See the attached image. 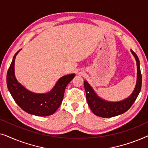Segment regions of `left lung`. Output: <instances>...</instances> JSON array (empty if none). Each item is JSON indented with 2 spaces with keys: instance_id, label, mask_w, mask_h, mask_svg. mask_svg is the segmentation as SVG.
Instances as JSON below:
<instances>
[{
  "instance_id": "8db88e82",
  "label": "left lung",
  "mask_w": 148,
  "mask_h": 148,
  "mask_svg": "<svg viewBox=\"0 0 148 148\" xmlns=\"http://www.w3.org/2000/svg\"><path fill=\"white\" fill-rule=\"evenodd\" d=\"M131 52L137 62V82L135 88L130 96L119 102H110L98 96L88 82L84 81V88L86 99L90 108L94 114L102 118H110L124 113L129 110L136 100L141 91L142 77L141 74L140 64L137 54L131 49Z\"/></svg>"
}]
</instances>
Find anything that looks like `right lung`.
<instances>
[{
    "instance_id": "add662e5",
    "label": "right lung",
    "mask_w": 148,
    "mask_h": 148,
    "mask_svg": "<svg viewBox=\"0 0 148 148\" xmlns=\"http://www.w3.org/2000/svg\"><path fill=\"white\" fill-rule=\"evenodd\" d=\"M17 52L13 56L7 75V88L15 102L26 112L39 116L54 114L61 104L64 90L75 74L62 76L49 92L38 94L28 90L17 82L15 75V60Z\"/></svg>"
}]
</instances>
